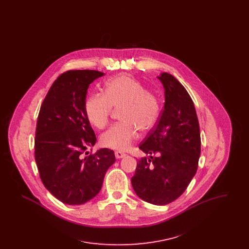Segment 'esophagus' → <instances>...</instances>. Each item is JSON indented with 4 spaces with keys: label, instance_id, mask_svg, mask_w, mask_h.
Here are the masks:
<instances>
[{
    "label": "esophagus",
    "instance_id": "34e87169",
    "mask_svg": "<svg viewBox=\"0 0 249 249\" xmlns=\"http://www.w3.org/2000/svg\"><path fill=\"white\" fill-rule=\"evenodd\" d=\"M115 155H116V158H117V159H122V158H124V157L126 156L125 153H123V152H121V151H116Z\"/></svg>",
    "mask_w": 249,
    "mask_h": 249
}]
</instances>
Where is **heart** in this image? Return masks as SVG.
<instances>
[{"label":"heart","mask_w":249,"mask_h":249,"mask_svg":"<svg viewBox=\"0 0 249 249\" xmlns=\"http://www.w3.org/2000/svg\"><path fill=\"white\" fill-rule=\"evenodd\" d=\"M112 107L121 108V121L101 135V144L107 148L126 150L138 137V130L154 128L160 115L158 99L137 79L120 75L107 81L104 94L90 95L85 104L87 119L98 129H104L109 121Z\"/></svg>","instance_id":"heart-1"}]
</instances>
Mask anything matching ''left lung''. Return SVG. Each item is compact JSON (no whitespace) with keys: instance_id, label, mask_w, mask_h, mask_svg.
<instances>
[{"instance_id":"1","label":"left lung","mask_w":249,"mask_h":249,"mask_svg":"<svg viewBox=\"0 0 249 249\" xmlns=\"http://www.w3.org/2000/svg\"><path fill=\"white\" fill-rule=\"evenodd\" d=\"M164 89V107L154 130L139 148L131 185L136 195L155 205L177 200L194 178L201 153L200 126L190 94L168 72L157 77Z\"/></svg>"}]
</instances>
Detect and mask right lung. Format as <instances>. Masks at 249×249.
<instances>
[{"mask_svg":"<svg viewBox=\"0 0 249 249\" xmlns=\"http://www.w3.org/2000/svg\"><path fill=\"white\" fill-rule=\"evenodd\" d=\"M105 75L94 70H74L52 84L38 115L35 155L46 189L59 201L79 205L100 192L113 150L100 148L89 155L97 141L85 112L89 85Z\"/></svg>","mask_w":249,"mask_h":249,"instance_id":"obj_1","label":"right lung"}]
</instances>
